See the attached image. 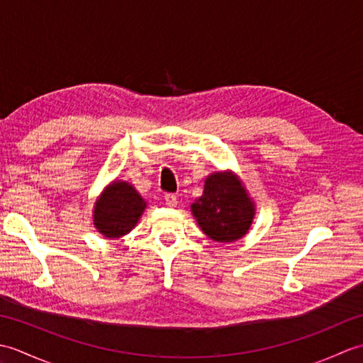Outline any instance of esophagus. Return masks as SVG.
<instances>
[{
    "mask_svg": "<svg viewBox=\"0 0 363 363\" xmlns=\"http://www.w3.org/2000/svg\"><path fill=\"white\" fill-rule=\"evenodd\" d=\"M165 204L168 207H174L177 204V196L174 194H167L165 195Z\"/></svg>",
    "mask_w": 363,
    "mask_h": 363,
    "instance_id": "34e87169",
    "label": "esophagus"
}]
</instances>
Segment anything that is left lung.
I'll return each instance as SVG.
<instances>
[{
    "label": "left lung",
    "instance_id": "left-lung-1",
    "mask_svg": "<svg viewBox=\"0 0 363 363\" xmlns=\"http://www.w3.org/2000/svg\"><path fill=\"white\" fill-rule=\"evenodd\" d=\"M191 213L207 237L229 243L248 233L256 207L237 174L217 172L207 176L203 196L191 204Z\"/></svg>",
    "mask_w": 363,
    "mask_h": 363
}]
</instances>
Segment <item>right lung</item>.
I'll return each mask as SVG.
<instances>
[{
	"mask_svg": "<svg viewBox=\"0 0 363 363\" xmlns=\"http://www.w3.org/2000/svg\"><path fill=\"white\" fill-rule=\"evenodd\" d=\"M145 199L125 181H113L96 199L94 225L107 238H118L134 229L145 211Z\"/></svg>",
	"mask_w": 363,
	"mask_h": 363,
	"instance_id": "add662e5",
	"label": "right lung"
}]
</instances>
